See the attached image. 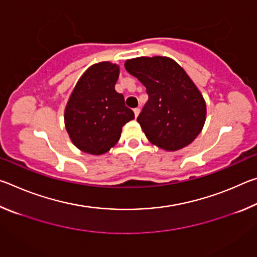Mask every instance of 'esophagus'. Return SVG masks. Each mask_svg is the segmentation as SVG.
I'll return each instance as SVG.
<instances>
[{"mask_svg": "<svg viewBox=\"0 0 257 257\" xmlns=\"http://www.w3.org/2000/svg\"><path fill=\"white\" fill-rule=\"evenodd\" d=\"M139 112H141V108L139 107H136V108H134V113H135V116H138V114H139Z\"/></svg>", "mask_w": 257, "mask_h": 257, "instance_id": "esophagus-1", "label": "esophagus"}]
</instances>
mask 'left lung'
Segmentation results:
<instances>
[{"instance_id":"left-lung-1","label":"left lung","mask_w":257,"mask_h":257,"mask_svg":"<svg viewBox=\"0 0 257 257\" xmlns=\"http://www.w3.org/2000/svg\"><path fill=\"white\" fill-rule=\"evenodd\" d=\"M124 68L146 87L149 101L137 122L152 144L165 151L190 144L205 122L206 105L184 69L165 56L128 60Z\"/></svg>"}]
</instances>
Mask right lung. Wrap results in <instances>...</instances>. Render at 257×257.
I'll use <instances>...</instances> for the list:
<instances>
[{"label": "right lung", "instance_id": "right-lung-1", "mask_svg": "<svg viewBox=\"0 0 257 257\" xmlns=\"http://www.w3.org/2000/svg\"><path fill=\"white\" fill-rule=\"evenodd\" d=\"M119 67L101 62L90 67L78 80L64 112L66 129L78 149L93 155L110 151L121 130L135 118L114 85Z\"/></svg>", "mask_w": 257, "mask_h": 257}]
</instances>
